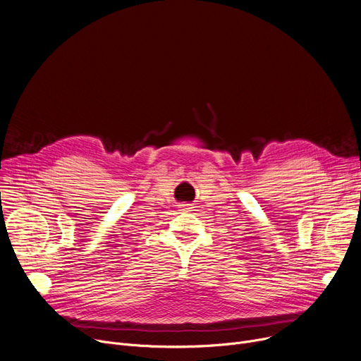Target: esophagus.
<instances>
[{
	"instance_id": "esophagus-1",
	"label": "esophagus",
	"mask_w": 361,
	"mask_h": 361,
	"mask_svg": "<svg viewBox=\"0 0 361 361\" xmlns=\"http://www.w3.org/2000/svg\"><path fill=\"white\" fill-rule=\"evenodd\" d=\"M181 207H183V211H188V209H192L190 204H181Z\"/></svg>"
}]
</instances>
